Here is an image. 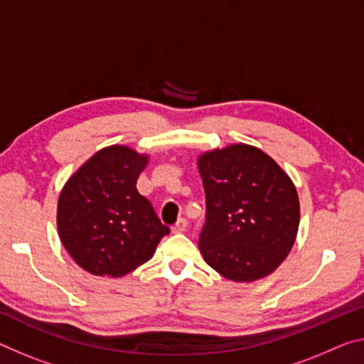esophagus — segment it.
I'll return each mask as SVG.
<instances>
[{
	"label": "esophagus",
	"mask_w": 364,
	"mask_h": 364,
	"mask_svg": "<svg viewBox=\"0 0 364 364\" xmlns=\"http://www.w3.org/2000/svg\"><path fill=\"white\" fill-rule=\"evenodd\" d=\"M186 227H188V222L184 220V218H180V220H178L175 225H173L171 232L173 233H183L184 230H186Z\"/></svg>",
	"instance_id": "obj_1"
}]
</instances>
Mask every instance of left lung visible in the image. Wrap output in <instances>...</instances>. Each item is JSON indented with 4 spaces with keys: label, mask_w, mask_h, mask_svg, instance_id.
Instances as JSON below:
<instances>
[{
    "label": "left lung",
    "mask_w": 364,
    "mask_h": 364,
    "mask_svg": "<svg viewBox=\"0 0 364 364\" xmlns=\"http://www.w3.org/2000/svg\"><path fill=\"white\" fill-rule=\"evenodd\" d=\"M205 225L204 261L227 280L250 284L272 274L290 255L299 227L291 178L261 149L230 144L200 154Z\"/></svg>",
    "instance_id": "left-lung-1"
}]
</instances>
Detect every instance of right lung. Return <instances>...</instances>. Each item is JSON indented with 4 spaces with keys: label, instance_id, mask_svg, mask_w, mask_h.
<instances>
[{
    "label": "right lung",
    "instance_id": "add662e5",
    "mask_svg": "<svg viewBox=\"0 0 364 364\" xmlns=\"http://www.w3.org/2000/svg\"><path fill=\"white\" fill-rule=\"evenodd\" d=\"M149 155L128 146L100 149L73 173L58 199V235L92 275L123 277L154 256L170 233L136 181Z\"/></svg>",
    "mask_w": 364,
    "mask_h": 364
}]
</instances>
